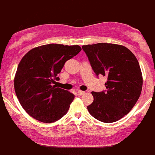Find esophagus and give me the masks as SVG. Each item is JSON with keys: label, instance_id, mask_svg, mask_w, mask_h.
I'll use <instances>...</instances> for the list:
<instances>
[{"label": "esophagus", "instance_id": "obj_1", "mask_svg": "<svg viewBox=\"0 0 155 155\" xmlns=\"http://www.w3.org/2000/svg\"><path fill=\"white\" fill-rule=\"evenodd\" d=\"M77 93L79 96H82V95H83V94H84V93L85 92H84V91H78Z\"/></svg>", "mask_w": 155, "mask_h": 155}]
</instances>
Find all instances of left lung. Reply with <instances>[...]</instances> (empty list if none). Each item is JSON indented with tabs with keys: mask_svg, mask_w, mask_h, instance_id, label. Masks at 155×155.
<instances>
[{
	"mask_svg": "<svg viewBox=\"0 0 155 155\" xmlns=\"http://www.w3.org/2000/svg\"><path fill=\"white\" fill-rule=\"evenodd\" d=\"M94 73L106 76V90L92 94L94 102L87 106L92 117L102 123L123 118L134 106L140 96L143 76L134 55L124 46L98 43L83 45Z\"/></svg>",
	"mask_w": 155,
	"mask_h": 155,
	"instance_id": "left-lung-1",
	"label": "left lung"
}]
</instances>
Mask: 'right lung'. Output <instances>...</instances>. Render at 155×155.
I'll use <instances>...</instances> for the list:
<instances>
[{"mask_svg":"<svg viewBox=\"0 0 155 155\" xmlns=\"http://www.w3.org/2000/svg\"><path fill=\"white\" fill-rule=\"evenodd\" d=\"M79 45H50L32 49L21 60L14 79L16 96L30 116L43 123L64 117L75 96L53 85L68 60L81 51Z\"/></svg>","mask_w":155,"mask_h":155,"instance_id":"1","label":"right lung"}]
</instances>
